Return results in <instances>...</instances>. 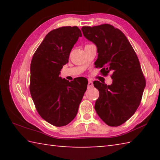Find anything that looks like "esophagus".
Segmentation results:
<instances>
[{
  "label": "esophagus",
  "mask_w": 160,
  "mask_h": 160,
  "mask_svg": "<svg viewBox=\"0 0 160 160\" xmlns=\"http://www.w3.org/2000/svg\"><path fill=\"white\" fill-rule=\"evenodd\" d=\"M93 87V83L92 82V80H89L88 81V88H92Z\"/></svg>",
  "instance_id": "34e87169"
}]
</instances>
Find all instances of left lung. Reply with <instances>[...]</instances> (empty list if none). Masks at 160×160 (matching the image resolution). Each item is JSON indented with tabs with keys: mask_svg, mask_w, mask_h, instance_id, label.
<instances>
[{
	"mask_svg": "<svg viewBox=\"0 0 160 160\" xmlns=\"http://www.w3.org/2000/svg\"><path fill=\"white\" fill-rule=\"evenodd\" d=\"M84 36L97 46L96 68L106 76L112 72V85L94 81L99 90L94 109L109 126H118L134 114L141 102L145 78L133 48L120 29L109 24L82 27Z\"/></svg>",
	"mask_w": 160,
	"mask_h": 160,
	"instance_id": "8db88e82",
	"label": "left lung"
}]
</instances>
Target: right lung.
Returning a JSON list of instances; mask_svg holds the SVG:
<instances>
[{
	"label": "right lung",
	"mask_w": 160,
	"mask_h": 160,
	"mask_svg": "<svg viewBox=\"0 0 160 160\" xmlns=\"http://www.w3.org/2000/svg\"><path fill=\"white\" fill-rule=\"evenodd\" d=\"M80 37L82 33L76 26L53 29L46 35L32 59V98L39 114L53 126H63L73 120L87 90L85 78L69 82L59 76Z\"/></svg>",
	"instance_id": "1"
}]
</instances>
